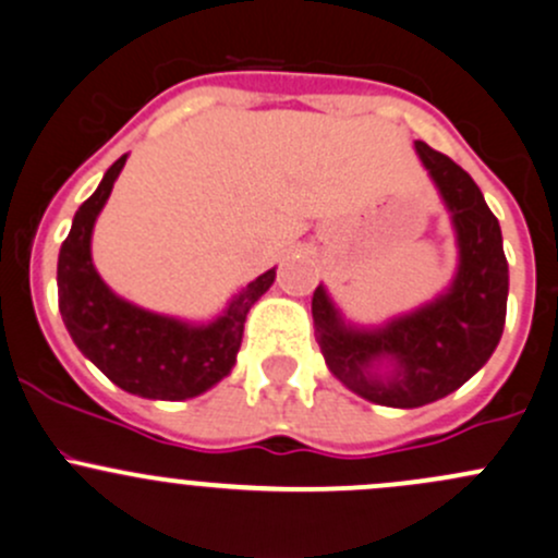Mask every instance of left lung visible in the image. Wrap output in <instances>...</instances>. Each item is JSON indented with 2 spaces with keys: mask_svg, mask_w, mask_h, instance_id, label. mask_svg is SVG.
Returning a JSON list of instances; mask_svg holds the SVG:
<instances>
[{
  "mask_svg": "<svg viewBox=\"0 0 558 558\" xmlns=\"http://www.w3.org/2000/svg\"><path fill=\"white\" fill-rule=\"evenodd\" d=\"M424 169L451 211L459 268L427 306L384 327H352L317 287L314 327L332 376L371 403L418 408L446 398L484 367L497 349L508 308L502 231L473 177L449 155L416 142Z\"/></svg>",
  "mask_w": 558,
  "mask_h": 558,
  "instance_id": "1",
  "label": "left lung"
}]
</instances>
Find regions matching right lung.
I'll return each instance as SVG.
<instances>
[{"mask_svg": "<svg viewBox=\"0 0 558 558\" xmlns=\"http://www.w3.org/2000/svg\"><path fill=\"white\" fill-rule=\"evenodd\" d=\"M129 155L107 169L72 220L59 252V312L69 336L112 384L140 398L187 400L231 373L250 308L277 279V268L244 287L209 325L145 312L101 281L90 260V233Z\"/></svg>", "mask_w": 558, "mask_h": 558, "instance_id": "add662e5", "label": "right lung"}]
</instances>
